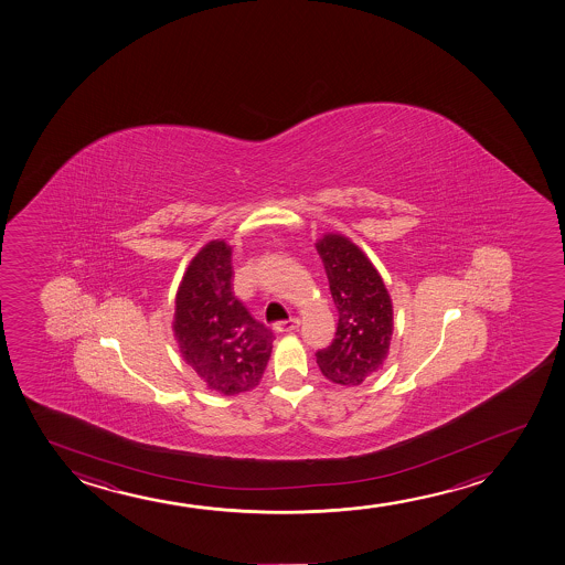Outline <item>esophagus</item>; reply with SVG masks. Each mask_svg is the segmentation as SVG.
I'll list each match as a JSON object with an SVG mask.
<instances>
[{
	"label": "esophagus",
	"mask_w": 565,
	"mask_h": 565,
	"mask_svg": "<svg viewBox=\"0 0 565 565\" xmlns=\"http://www.w3.org/2000/svg\"><path fill=\"white\" fill-rule=\"evenodd\" d=\"M299 318H289V320H279L274 324V330L276 332H291V330H297L299 328Z\"/></svg>",
	"instance_id": "1"
}]
</instances>
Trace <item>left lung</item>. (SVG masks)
Masks as SVG:
<instances>
[{
    "mask_svg": "<svg viewBox=\"0 0 565 565\" xmlns=\"http://www.w3.org/2000/svg\"><path fill=\"white\" fill-rule=\"evenodd\" d=\"M317 250L338 309L332 345L317 353L318 369L341 386H359L379 371L394 332V309L379 270L363 250L338 233H328Z\"/></svg>",
    "mask_w": 565,
    "mask_h": 565,
    "instance_id": "8db88e82",
    "label": "left lung"
}]
</instances>
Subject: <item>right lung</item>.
<instances>
[{
  "label": "right lung",
  "mask_w": 565,
  "mask_h": 565,
  "mask_svg": "<svg viewBox=\"0 0 565 565\" xmlns=\"http://www.w3.org/2000/svg\"><path fill=\"white\" fill-rule=\"evenodd\" d=\"M232 248L210 241L194 256L175 297L173 332L186 364L210 390L235 395L258 386L274 333L233 295Z\"/></svg>",
  "instance_id": "right-lung-1"
}]
</instances>
